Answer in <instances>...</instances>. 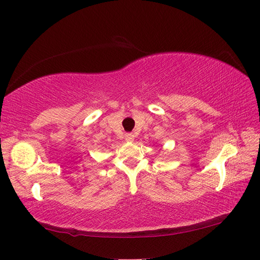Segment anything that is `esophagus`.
<instances>
[{
    "mask_svg": "<svg viewBox=\"0 0 260 260\" xmlns=\"http://www.w3.org/2000/svg\"><path fill=\"white\" fill-rule=\"evenodd\" d=\"M125 140L127 142H133L134 141V135L132 133H127V134H125Z\"/></svg>",
    "mask_w": 260,
    "mask_h": 260,
    "instance_id": "34e87169",
    "label": "esophagus"
}]
</instances>
